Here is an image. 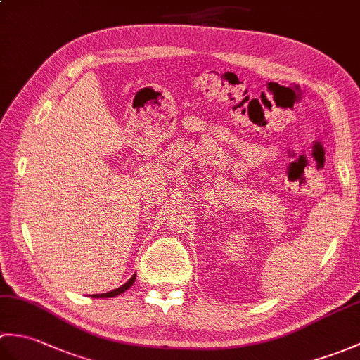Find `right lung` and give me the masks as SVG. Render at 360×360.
<instances>
[{"mask_svg": "<svg viewBox=\"0 0 360 360\" xmlns=\"http://www.w3.org/2000/svg\"><path fill=\"white\" fill-rule=\"evenodd\" d=\"M134 280H136V275H133L131 278H129L125 285H122L120 288H117V289H114V290H110V292H105V294H94L93 297L94 298H110V297H116V295H119V294H122V292H125L127 289H129L131 288V285L134 283Z\"/></svg>", "mask_w": 360, "mask_h": 360, "instance_id": "obj_1", "label": "right lung"}]
</instances>
